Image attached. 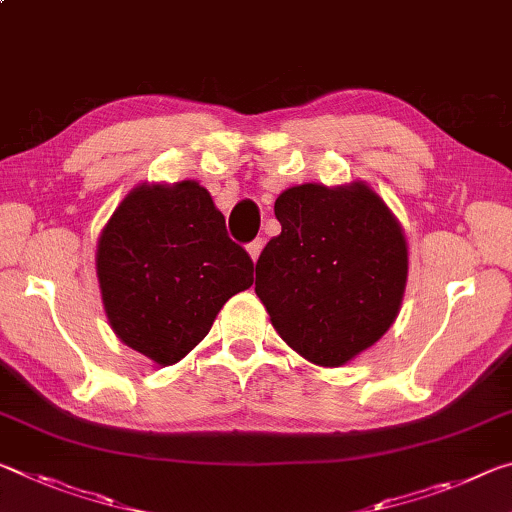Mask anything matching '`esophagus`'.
Masks as SVG:
<instances>
[{
	"instance_id": "obj_1",
	"label": "esophagus",
	"mask_w": 512,
	"mask_h": 512,
	"mask_svg": "<svg viewBox=\"0 0 512 512\" xmlns=\"http://www.w3.org/2000/svg\"><path fill=\"white\" fill-rule=\"evenodd\" d=\"M262 248H264V239H255V241H250V244L246 246L248 255H250V259H253V262H257V257L262 255Z\"/></svg>"
}]
</instances>
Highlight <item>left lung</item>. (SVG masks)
I'll use <instances>...</instances> for the list:
<instances>
[{
	"mask_svg": "<svg viewBox=\"0 0 512 512\" xmlns=\"http://www.w3.org/2000/svg\"><path fill=\"white\" fill-rule=\"evenodd\" d=\"M275 216L282 232L257 259V298L302 359L345 366L400 314L409 277L402 223L363 180L284 189Z\"/></svg>",
	"mask_w": 512,
	"mask_h": 512,
	"instance_id": "left-lung-1",
	"label": "left lung"
}]
</instances>
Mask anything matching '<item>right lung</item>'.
Here are the masks:
<instances>
[{"mask_svg": "<svg viewBox=\"0 0 512 512\" xmlns=\"http://www.w3.org/2000/svg\"><path fill=\"white\" fill-rule=\"evenodd\" d=\"M97 277L117 339L173 366L205 339L225 302L250 289L253 259L230 241L201 183H140L103 225Z\"/></svg>", "mask_w": 512, "mask_h": 512, "instance_id": "add662e5", "label": "right lung"}]
</instances>
